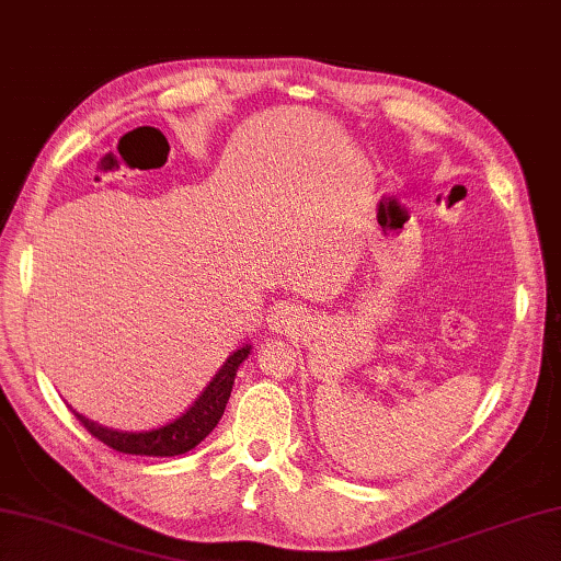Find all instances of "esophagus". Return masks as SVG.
Instances as JSON below:
<instances>
[{
  "instance_id": "esophagus-1",
  "label": "esophagus",
  "mask_w": 561,
  "mask_h": 561,
  "mask_svg": "<svg viewBox=\"0 0 561 561\" xmlns=\"http://www.w3.org/2000/svg\"><path fill=\"white\" fill-rule=\"evenodd\" d=\"M300 320V310L298 305L295 302H288V300H278L276 305H273L271 312H268V327L271 330H278V332H288L293 330L295 324H298Z\"/></svg>"
}]
</instances>
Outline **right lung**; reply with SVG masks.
Wrapping results in <instances>:
<instances>
[{
    "label": "right lung",
    "instance_id": "right-lung-1",
    "mask_svg": "<svg viewBox=\"0 0 561 561\" xmlns=\"http://www.w3.org/2000/svg\"><path fill=\"white\" fill-rule=\"evenodd\" d=\"M249 348L251 346H239L237 352L227 358V364L215 374V378L209 380L205 393L199 396L181 417L168 422V425L146 432H116L78 415V412L76 417L92 437H98L104 445L122 454H139V457H178V454L195 449L199 442L217 427V422L225 415L231 386H234L237 368L249 356Z\"/></svg>",
    "mask_w": 561,
    "mask_h": 561
}]
</instances>
